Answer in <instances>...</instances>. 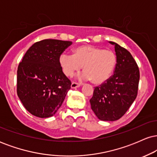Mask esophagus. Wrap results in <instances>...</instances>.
Segmentation results:
<instances>
[{
  "label": "esophagus",
  "mask_w": 157,
  "mask_h": 157,
  "mask_svg": "<svg viewBox=\"0 0 157 157\" xmlns=\"http://www.w3.org/2000/svg\"><path fill=\"white\" fill-rule=\"evenodd\" d=\"M80 86H81V84L77 83V82H73L71 85V89H76V88L80 87Z\"/></svg>",
  "instance_id": "1"
}]
</instances>
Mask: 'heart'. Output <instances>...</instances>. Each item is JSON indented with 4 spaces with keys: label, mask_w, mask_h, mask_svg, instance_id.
Wrapping results in <instances>:
<instances>
[{
    "label": "heart",
    "mask_w": 157,
    "mask_h": 157,
    "mask_svg": "<svg viewBox=\"0 0 157 157\" xmlns=\"http://www.w3.org/2000/svg\"><path fill=\"white\" fill-rule=\"evenodd\" d=\"M116 54L111 50L91 45H82L74 49L73 55L63 53L59 61L66 76H73L83 66L82 80H90L94 84H102L109 79L117 65Z\"/></svg>",
    "instance_id": "b5f03b06"
}]
</instances>
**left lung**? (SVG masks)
Listing matches in <instances>:
<instances>
[{
    "instance_id": "1",
    "label": "left lung",
    "mask_w": 157,
    "mask_h": 157,
    "mask_svg": "<svg viewBox=\"0 0 157 157\" xmlns=\"http://www.w3.org/2000/svg\"><path fill=\"white\" fill-rule=\"evenodd\" d=\"M117 65L113 75L107 81L94 88L90 100L91 107L97 118L115 121L128 110L137 96L140 70L131 53L114 42Z\"/></svg>"
}]
</instances>
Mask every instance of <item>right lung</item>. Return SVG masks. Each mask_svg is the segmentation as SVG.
I'll list each match as a JSON object with an SVG mask.
<instances>
[{"instance_id": "obj_1", "label": "right lung", "mask_w": 157, "mask_h": 157, "mask_svg": "<svg viewBox=\"0 0 157 157\" xmlns=\"http://www.w3.org/2000/svg\"><path fill=\"white\" fill-rule=\"evenodd\" d=\"M71 41L46 39L27 50L17 68V94L34 116L55 115L64 101L71 82L62 71L59 58Z\"/></svg>"}]
</instances>
